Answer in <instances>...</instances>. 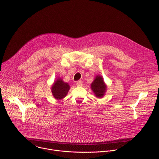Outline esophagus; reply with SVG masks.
<instances>
[{"instance_id": "obj_1", "label": "esophagus", "mask_w": 159, "mask_h": 159, "mask_svg": "<svg viewBox=\"0 0 159 159\" xmlns=\"http://www.w3.org/2000/svg\"><path fill=\"white\" fill-rule=\"evenodd\" d=\"M76 84H77V86L81 87V86H82V85H83V82H82V80H79V81H77V82H76Z\"/></svg>"}]
</instances>
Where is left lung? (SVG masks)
I'll use <instances>...</instances> for the list:
<instances>
[{"instance_id": "8db88e82", "label": "left lung", "mask_w": 159, "mask_h": 159, "mask_svg": "<svg viewBox=\"0 0 159 159\" xmlns=\"http://www.w3.org/2000/svg\"><path fill=\"white\" fill-rule=\"evenodd\" d=\"M106 85L103 79L100 75H97L93 82L91 84V89L97 98H102L106 90Z\"/></svg>"}]
</instances>
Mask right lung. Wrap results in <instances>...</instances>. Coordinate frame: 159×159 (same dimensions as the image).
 <instances>
[{
	"label": "right lung",
	"mask_w": 159,
	"mask_h": 159,
	"mask_svg": "<svg viewBox=\"0 0 159 159\" xmlns=\"http://www.w3.org/2000/svg\"><path fill=\"white\" fill-rule=\"evenodd\" d=\"M70 89V85L64 82L61 79H57L52 87V93L54 98L58 100L64 98Z\"/></svg>",
	"instance_id": "obj_1"
}]
</instances>
